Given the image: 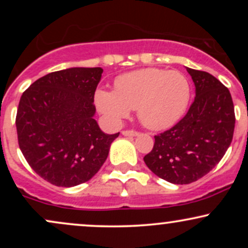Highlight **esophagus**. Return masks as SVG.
Wrapping results in <instances>:
<instances>
[{
	"label": "esophagus",
	"mask_w": 248,
	"mask_h": 248,
	"mask_svg": "<svg viewBox=\"0 0 248 248\" xmlns=\"http://www.w3.org/2000/svg\"><path fill=\"white\" fill-rule=\"evenodd\" d=\"M122 135H124V136H136V135H139V133L136 132V130H124V132H122Z\"/></svg>",
	"instance_id": "1"
}]
</instances>
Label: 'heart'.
<instances>
[{
  "instance_id": "b5f03b06",
  "label": "heart",
  "mask_w": 248,
  "mask_h": 248,
  "mask_svg": "<svg viewBox=\"0 0 248 248\" xmlns=\"http://www.w3.org/2000/svg\"><path fill=\"white\" fill-rule=\"evenodd\" d=\"M190 84L178 71L156 67L136 70L116 78L115 91L98 90L94 101L108 124L119 126L130 110H138L141 124L161 130L172 126L186 110Z\"/></svg>"
}]
</instances>
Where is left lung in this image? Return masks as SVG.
Here are the masks:
<instances>
[{"label":"left lung","mask_w":248,"mask_h":248,"mask_svg":"<svg viewBox=\"0 0 248 248\" xmlns=\"http://www.w3.org/2000/svg\"><path fill=\"white\" fill-rule=\"evenodd\" d=\"M196 87L189 110L172 128L155 135L143 157L156 176L173 184H189L205 176L229 149L235 115L229 88L204 71L186 67Z\"/></svg>","instance_id":"left-lung-1"}]
</instances>
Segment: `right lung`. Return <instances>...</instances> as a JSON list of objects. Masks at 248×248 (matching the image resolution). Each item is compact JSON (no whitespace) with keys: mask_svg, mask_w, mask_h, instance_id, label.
<instances>
[{"mask_svg":"<svg viewBox=\"0 0 248 248\" xmlns=\"http://www.w3.org/2000/svg\"><path fill=\"white\" fill-rule=\"evenodd\" d=\"M101 67H71L42 77L21 96L16 115L19 149L33 171L57 186L90 181L120 133L95 121Z\"/></svg>","mask_w":248,"mask_h":248,"instance_id":"1","label":"right lung"}]
</instances>
